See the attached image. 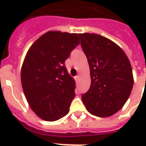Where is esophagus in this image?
I'll list each match as a JSON object with an SVG mask.
<instances>
[{
	"instance_id": "34e87169",
	"label": "esophagus",
	"mask_w": 146,
	"mask_h": 146,
	"mask_svg": "<svg viewBox=\"0 0 146 146\" xmlns=\"http://www.w3.org/2000/svg\"><path fill=\"white\" fill-rule=\"evenodd\" d=\"M75 80L76 82H79V80H80V76H75Z\"/></svg>"
}]
</instances>
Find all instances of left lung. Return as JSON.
I'll return each mask as SVG.
<instances>
[{"instance_id":"left-lung-1","label":"left lung","mask_w":146,"mask_h":146,"mask_svg":"<svg viewBox=\"0 0 146 146\" xmlns=\"http://www.w3.org/2000/svg\"><path fill=\"white\" fill-rule=\"evenodd\" d=\"M90 69L91 86L82 96L89 113L100 117L122 108L133 86L131 64L123 49L111 40L94 33L80 34Z\"/></svg>"}]
</instances>
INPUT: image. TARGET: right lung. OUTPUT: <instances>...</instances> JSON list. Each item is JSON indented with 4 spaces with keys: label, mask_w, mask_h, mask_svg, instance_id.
<instances>
[{
    "label": "right lung",
    "mask_w": 146,
    "mask_h": 146,
    "mask_svg": "<svg viewBox=\"0 0 146 146\" xmlns=\"http://www.w3.org/2000/svg\"><path fill=\"white\" fill-rule=\"evenodd\" d=\"M79 41L76 33L49 31L26 54L21 69L22 87L32 110L42 120H57L70 111L76 82L65 60Z\"/></svg>",
    "instance_id": "1"
}]
</instances>
